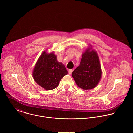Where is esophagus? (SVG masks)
I'll list each match as a JSON object with an SVG mask.
<instances>
[{
    "label": "esophagus",
    "instance_id": "esophagus-1",
    "mask_svg": "<svg viewBox=\"0 0 133 133\" xmlns=\"http://www.w3.org/2000/svg\"><path fill=\"white\" fill-rule=\"evenodd\" d=\"M72 72H73V70L72 69H69L68 70V73H69V74H71Z\"/></svg>",
    "mask_w": 133,
    "mask_h": 133
}]
</instances>
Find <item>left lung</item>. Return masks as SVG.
Wrapping results in <instances>:
<instances>
[{"instance_id": "1", "label": "left lung", "mask_w": 133, "mask_h": 133, "mask_svg": "<svg viewBox=\"0 0 133 133\" xmlns=\"http://www.w3.org/2000/svg\"><path fill=\"white\" fill-rule=\"evenodd\" d=\"M77 86L83 90L95 88L102 77L101 65L98 55L90 45L83 53L80 65L72 73Z\"/></svg>"}]
</instances>
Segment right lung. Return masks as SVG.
Masks as SVG:
<instances>
[{"label":"right lung","mask_w":133,"mask_h":133,"mask_svg":"<svg viewBox=\"0 0 133 133\" xmlns=\"http://www.w3.org/2000/svg\"><path fill=\"white\" fill-rule=\"evenodd\" d=\"M68 73L65 66L57 61L54 52L42 53L33 71V78L46 90H51L59 85L61 79Z\"/></svg>","instance_id":"1"}]
</instances>
